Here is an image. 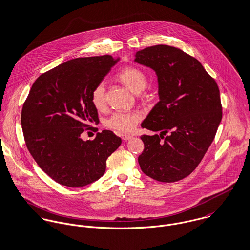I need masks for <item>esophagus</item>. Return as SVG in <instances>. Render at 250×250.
<instances>
[{
    "instance_id": "34e87169",
    "label": "esophagus",
    "mask_w": 250,
    "mask_h": 250,
    "mask_svg": "<svg viewBox=\"0 0 250 250\" xmlns=\"http://www.w3.org/2000/svg\"><path fill=\"white\" fill-rule=\"evenodd\" d=\"M121 138L123 139V141H129V140H131V139H132V136L127 135V134H123V135L121 136Z\"/></svg>"
}]
</instances>
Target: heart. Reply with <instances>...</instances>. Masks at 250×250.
Instances as JSON below:
<instances>
[{"label": "heart", "instance_id": "obj_1", "mask_svg": "<svg viewBox=\"0 0 250 250\" xmlns=\"http://www.w3.org/2000/svg\"><path fill=\"white\" fill-rule=\"evenodd\" d=\"M116 78L134 93H141L148 84L147 72L137 65H127L121 68L117 72ZM90 101L96 109L102 110L105 108L106 96L105 85L103 83H98L92 89L90 93ZM141 119L142 114L137 110L116 111L107 118L105 124L109 129L122 133H129L134 130Z\"/></svg>", "mask_w": 250, "mask_h": 250}]
</instances>
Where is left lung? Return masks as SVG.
I'll return each mask as SVG.
<instances>
[{
    "mask_svg": "<svg viewBox=\"0 0 250 250\" xmlns=\"http://www.w3.org/2000/svg\"><path fill=\"white\" fill-rule=\"evenodd\" d=\"M137 62L158 76L160 101L142 127L160 135L141 137L139 164L156 181L171 183L188 176L213 143L222 118L219 88L202 64L183 50L155 45L137 52Z\"/></svg>",
    "mask_w": 250,
    "mask_h": 250,
    "instance_id": "1",
    "label": "left lung"
}]
</instances>
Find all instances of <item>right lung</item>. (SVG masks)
<instances>
[{
	"instance_id": "1",
	"label": "right lung",
	"mask_w": 250,
	"mask_h": 250,
	"mask_svg": "<svg viewBox=\"0 0 250 250\" xmlns=\"http://www.w3.org/2000/svg\"><path fill=\"white\" fill-rule=\"evenodd\" d=\"M109 55L78 58L41 74L24 102L21 124L26 146L39 167L57 183L78 188L100 178L107 158L120 146L112 131L93 141L81 139L98 129L90 93L117 62Z\"/></svg>"
}]
</instances>
